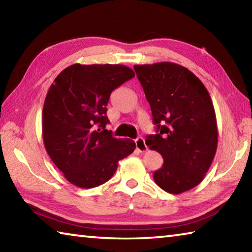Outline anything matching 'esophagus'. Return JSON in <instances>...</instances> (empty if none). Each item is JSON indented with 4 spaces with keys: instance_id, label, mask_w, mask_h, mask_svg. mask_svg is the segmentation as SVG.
<instances>
[{
    "instance_id": "esophagus-1",
    "label": "esophagus",
    "mask_w": 252,
    "mask_h": 252,
    "mask_svg": "<svg viewBox=\"0 0 252 252\" xmlns=\"http://www.w3.org/2000/svg\"><path fill=\"white\" fill-rule=\"evenodd\" d=\"M135 147H136V150H139L140 152H144L147 151V144L146 142H144V139L142 138V136H139L138 139L135 140Z\"/></svg>"
}]
</instances>
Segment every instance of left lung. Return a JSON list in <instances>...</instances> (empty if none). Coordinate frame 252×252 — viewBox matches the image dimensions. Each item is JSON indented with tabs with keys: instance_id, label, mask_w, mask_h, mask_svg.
Returning <instances> with one entry per match:
<instances>
[{
	"instance_id": "1",
	"label": "left lung",
	"mask_w": 252,
	"mask_h": 252,
	"mask_svg": "<svg viewBox=\"0 0 252 252\" xmlns=\"http://www.w3.org/2000/svg\"><path fill=\"white\" fill-rule=\"evenodd\" d=\"M150 104L157 134L146 143L163 158L153 179L162 190L179 194L203 180L218 147L211 96L198 76L172 62L134 65Z\"/></svg>"
}]
</instances>
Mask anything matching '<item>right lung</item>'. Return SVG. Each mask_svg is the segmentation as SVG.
Segmentation results:
<instances>
[{
    "label": "right lung",
    "mask_w": 252,
    "mask_h": 252,
    "mask_svg": "<svg viewBox=\"0 0 252 252\" xmlns=\"http://www.w3.org/2000/svg\"><path fill=\"white\" fill-rule=\"evenodd\" d=\"M134 72L122 64L75 63L60 73L45 96L42 134L51 160L67 181L91 189L109 181L135 143L112 136L106 104Z\"/></svg>",
    "instance_id": "obj_1"
}]
</instances>
